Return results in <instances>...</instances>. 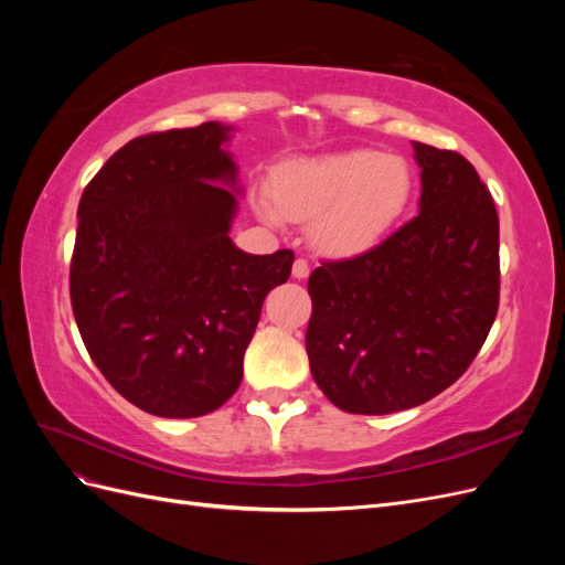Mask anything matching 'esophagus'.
<instances>
[{
    "instance_id": "esophagus-1",
    "label": "esophagus",
    "mask_w": 565,
    "mask_h": 565,
    "mask_svg": "<svg viewBox=\"0 0 565 565\" xmlns=\"http://www.w3.org/2000/svg\"><path fill=\"white\" fill-rule=\"evenodd\" d=\"M309 262H306V259H301V256H299V259L295 262V266H292V276L297 278V280H303L306 276H309Z\"/></svg>"
}]
</instances>
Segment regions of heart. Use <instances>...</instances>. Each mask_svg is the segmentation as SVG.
<instances>
[{
	"label": "heart",
	"mask_w": 565,
	"mask_h": 565,
	"mask_svg": "<svg viewBox=\"0 0 565 565\" xmlns=\"http://www.w3.org/2000/svg\"><path fill=\"white\" fill-rule=\"evenodd\" d=\"M413 193L403 158L380 150H349L278 169L270 183L268 216L313 221L316 245L349 256L377 245L396 224Z\"/></svg>",
	"instance_id": "obj_1"
}]
</instances>
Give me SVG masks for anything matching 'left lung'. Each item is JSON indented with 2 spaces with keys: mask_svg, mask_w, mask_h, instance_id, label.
<instances>
[{
  "mask_svg": "<svg viewBox=\"0 0 565 565\" xmlns=\"http://www.w3.org/2000/svg\"><path fill=\"white\" fill-rule=\"evenodd\" d=\"M419 214L309 278L306 351L339 409L388 415L452 386L486 344L500 306V218L455 150L413 141Z\"/></svg>",
  "mask_w": 565,
  "mask_h": 565,
  "instance_id": "8db88e82",
  "label": "left lung"
}]
</instances>
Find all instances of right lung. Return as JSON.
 Returning a JSON list of instances; mask_svg holds the SVG:
<instances>
[{"instance_id":"obj_1","label":"right lung","mask_w":565,"mask_h":565,"mask_svg":"<svg viewBox=\"0 0 565 565\" xmlns=\"http://www.w3.org/2000/svg\"><path fill=\"white\" fill-rule=\"evenodd\" d=\"M226 127L136 136L77 207L71 301L110 386L158 417H200L241 386L266 295L295 252L245 254L231 237L235 162Z\"/></svg>"}]
</instances>
